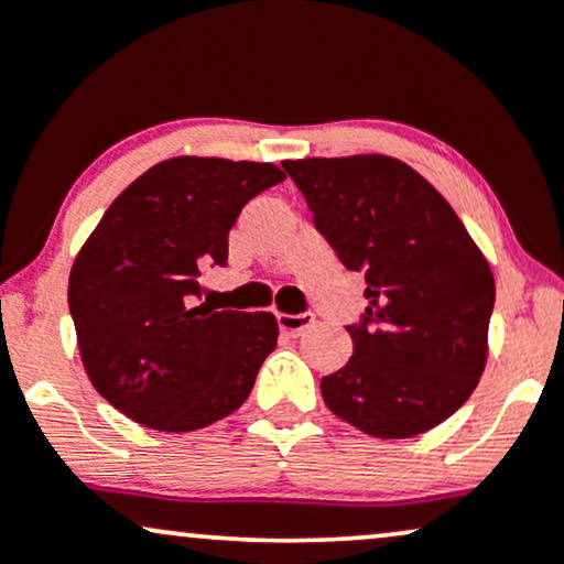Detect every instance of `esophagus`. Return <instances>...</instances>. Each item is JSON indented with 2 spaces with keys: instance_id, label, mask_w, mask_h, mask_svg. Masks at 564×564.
Segmentation results:
<instances>
[{
  "instance_id": "esophagus-1",
  "label": "esophagus",
  "mask_w": 564,
  "mask_h": 564,
  "mask_svg": "<svg viewBox=\"0 0 564 564\" xmlns=\"http://www.w3.org/2000/svg\"><path fill=\"white\" fill-rule=\"evenodd\" d=\"M315 315L302 313V315H291V313H278V326H281L283 334L289 336H302L307 328H313Z\"/></svg>"
}]
</instances>
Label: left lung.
<instances>
[{
  "label": "left lung",
  "instance_id": "obj_1",
  "mask_svg": "<svg viewBox=\"0 0 564 564\" xmlns=\"http://www.w3.org/2000/svg\"><path fill=\"white\" fill-rule=\"evenodd\" d=\"M315 228L345 268L366 273L352 358L321 379L341 422L381 440L453 416L485 371L496 283L451 204L392 156L283 161Z\"/></svg>",
  "mask_w": 564,
  "mask_h": 564
}]
</instances>
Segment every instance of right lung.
I'll list each match as a JSON object with an SVG mask.
<instances>
[{"label":"right lung","instance_id":"1","mask_svg":"<svg viewBox=\"0 0 564 564\" xmlns=\"http://www.w3.org/2000/svg\"><path fill=\"white\" fill-rule=\"evenodd\" d=\"M275 164L166 159L108 206L76 254L68 307L84 371L132 422L193 432L230 416L278 341L273 313L198 304L206 264L228 262V232Z\"/></svg>","mask_w":564,"mask_h":564}]
</instances>
